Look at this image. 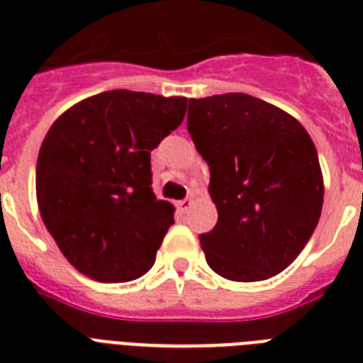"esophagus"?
Masks as SVG:
<instances>
[{
	"label": "esophagus",
	"mask_w": 363,
	"mask_h": 363,
	"mask_svg": "<svg viewBox=\"0 0 363 363\" xmlns=\"http://www.w3.org/2000/svg\"><path fill=\"white\" fill-rule=\"evenodd\" d=\"M192 203H194V201L190 198L181 199V201L177 203V209L181 211V213H188V211H190V207H192Z\"/></svg>",
	"instance_id": "1"
}]
</instances>
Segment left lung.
<instances>
[{"mask_svg":"<svg viewBox=\"0 0 363 363\" xmlns=\"http://www.w3.org/2000/svg\"><path fill=\"white\" fill-rule=\"evenodd\" d=\"M188 104V133L209 165L218 211L199 235L205 259L230 281H265L298 258L320 218L315 143L294 116L248 94Z\"/></svg>","mask_w":363,"mask_h":363,"instance_id":"8db88e82","label":"left lung"}]
</instances>
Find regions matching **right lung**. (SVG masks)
<instances>
[{
	"label": "right lung",
	"mask_w": 363,
	"mask_h": 363,
	"mask_svg": "<svg viewBox=\"0 0 363 363\" xmlns=\"http://www.w3.org/2000/svg\"><path fill=\"white\" fill-rule=\"evenodd\" d=\"M186 98L109 90L67 109L37 158V203L67 262L99 282L154 265L175 207L156 199L150 150L181 125Z\"/></svg>",
	"instance_id": "right-lung-1"
}]
</instances>
